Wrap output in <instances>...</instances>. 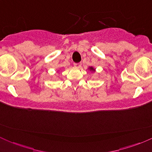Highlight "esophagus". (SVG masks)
<instances>
[{
  "label": "esophagus",
  "mask_w": 152,
  "mask_h": 152,
  "mask_svg": "<svg viewBox=\"0 0 152 152\" xmlns=\"http://www.w3.org/2000/svg\"><path fill=\"white\" fill-rule=\"evenodd\" d=\"M81 63H74V66L77 68H80L81 67Z\"/></svg>",
  "instance_id": "34e87169"
}]
</instances>
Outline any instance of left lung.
<instances>
[{"label":"left lung","instance_id":"left-lung-1","mask_svg":"<svg viewBox=\"0 0 152 152\" xmlns=\"http://www.w3.org/2000/svg\"><path fill=\"white\" fill-rule=\"evenodd\" d=\"M88 70H90V72H95V69L93 67H92V66H91V67H88Z\"/></svg>","mask_w":152,"mask_h":152}]
</instances>
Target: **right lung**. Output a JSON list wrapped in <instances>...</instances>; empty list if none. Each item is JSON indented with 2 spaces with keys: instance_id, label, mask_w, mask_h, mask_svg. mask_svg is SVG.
I'll return each mask as SVG.
<instances>
[{
  "instance_id": "right-lung-1",
  "label": "right lung",
  "mask_w": 152,
  "mask_h": 152,
  "mask_svg": "<svg viewBox=\"0 0 152 152\" xmlns=\"http://www.w3.org/2000/svg\"><path fill=\"white\" fill-rule=\"evenodd\" d=\"M58 71H59V70H58Z\"/></svg>"
}]
</instances>
